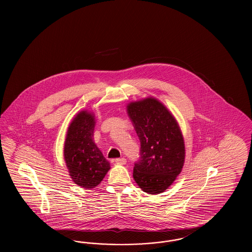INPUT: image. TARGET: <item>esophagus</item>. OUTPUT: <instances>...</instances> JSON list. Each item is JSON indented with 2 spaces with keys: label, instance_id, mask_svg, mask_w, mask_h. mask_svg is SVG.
Masks as SVG:
<instances>
[{
  "label": "esophagus",
  "instance_id": "1",
  "mask_svg": "<svg viewBox=\"0 0 252 252\" xmlns=\"http://www.w3.org/2000/svg\"><path fill=\"white\" fill-rule=\"evenodd\" d=\"M115 162L118 164H126V159L125 158H115Z\"/></svg>",
  "mask_w": 252,
  "mask_h": 252
}]
</instances>
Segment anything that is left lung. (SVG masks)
Instances as JSON below:
<instances>
[{
	"mask_svg": "<svg viewBox=\"0 0 252 252\" xmlns=\"http://www.w3.org/2000/svg\"><path fill=\"white\" fill-rule=\"evenodd\" d=\"M126 108L141 142L133 178L144 192H164L180 175L184 163L185 145L179 124L153 97L131 102Z\"/></svg>",
	"mask_w": 252,
	"mask_h": 252,
	"instance_id": "left-lung-1",
	"label": "left lung"
}]
</instances>
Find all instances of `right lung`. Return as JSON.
I'll use <instances>...</instances> for the list:
<instances>
[{
	"mask_svg": "<svg viewBox=\"0 0 252 252\" xmlns=\"http://www.w3.org/2000/svg\"><path fill=\"white\" fill-rule=\"evenodd\" d=\"M94 113L79 112L72 121L64 144V158L72 181L86 189L96 187L110 169L94 142Z\"/></svg>",
	"mask_w": 252,
	"mask_h": 252,
	"instance_id": "add662e5",
	"label": "right lung"
}]
</instances>
